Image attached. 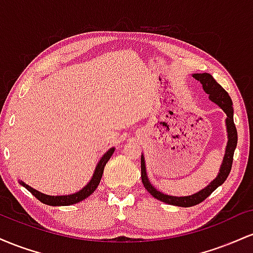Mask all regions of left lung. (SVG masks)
I'll list each match as a JSON object with an SVG mask.
<instances>
[{
	"label": "left lung",
	"instance_id": "8db88e82",
	"mask_svg": "<svg viewBox=\"0 0 253 253\" xmlns=\"http://www.w3.org/2000/svg\"><path fill=\"white\" fill-rule=\"evenodd\" d=\"M193 77L202 84L203 90L206 91V94L210 95V100L211 102L217 104L226 114L225 124L226 130H227V145H226L225 155H223L222 163L221 167H220L219 172H217V176L207 187H205L195 194H191V195L188 196L167 195V194L162 193L161 190H157L155 185L151 184L146 172L145 157L144 155H141V181H143L145 189L149 191L155 199L159 200V201L168 203V205L178 206V207H191V206L199 205V203L205 201L217 187H220L226 181L229 172H231L234 150H236L238 143V133L233 121V103H232V100L227 94V91L214 80L211 75L207 74V72H205V74H193Z\"/></svg>",
	"mask_w": 253,
	"mask_h": 253
}]
</instances>
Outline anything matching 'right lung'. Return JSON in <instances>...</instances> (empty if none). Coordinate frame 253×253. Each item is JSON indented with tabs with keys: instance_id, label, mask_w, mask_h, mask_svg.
Segmentation results:
<instances>
[{
	"instance_id": "1",
	"label": "right lung",
	"mask_w": 253,
	"mask_h": 253,
	"mask_svg": "<svg viewBox=\"0 0 253 253\" xmlns=\"http://www.w3.org/2000/svg\"><path fill=\"white\" fill-rule=\"evenodd\" d=\"M114 151H115V147H112V149H109L102 157H101L100 162L97 163L96 168H95L94 173H92L91 179H90V181L86 183L85 187H83L80 191H77V193H74V194H70V195H59V196L46 195V194L40 193V191H38L34 189V188L30 187L28 184H26L25 182L19 181V183L22 185V187H25L28 191H31V193L33 194V195L36 196L40 202L45 203V205L53 206V207H57V206L75 205V203H78V202L83 201V200H85L86 197L91 195V194L96 190L98 184H100L101 178H102L104 167H106L107 162L109 161L110 157H112L113 153H114Z\"/></svg>"
}]
</instances>
